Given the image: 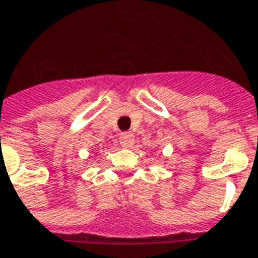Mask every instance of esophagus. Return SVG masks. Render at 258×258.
Returning a JSON list of instances; mask_svg holds the SVG:
<instances>
[{
	"label": "esophagus",
	"instance_id": "obj_1",
	"mask_svg": "<svg viewBox=\"0 0 258 258\" xmlns=\"http://www.w3.org/2000/svg\"><path fill=\"white\" fill-rule=\"evenodd\" d=\"M134 141H135V137H134L133 133H123L120 135V143L124 147L131 146L134 143Z\"/></svg>",
	"mask_w": 258,
	"mask_h": 258
}]
</instances>
